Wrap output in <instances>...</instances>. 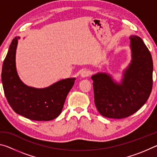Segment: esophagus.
<instances>
[{
	"instance_id": "esophagus-1",
	"label": "esophagus",
	"mask_w": 157,
	"mask_h": 157,
	"mask_svg": "<svg viewBox=\"0 0 157 157\" xmlns=\"http://www.w3.org/2000/svg\"><path fill=\"white\" fill-rule=\"evenodd\" d=\"M90 75V71L88 69H84V71H82L80 75L82 78H86V77H88Z\"/></svg>"
}]
</instances>
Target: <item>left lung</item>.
Wrapping results in <instances>:
<instances>
[{"instance_id":"left-lung-1","label":"left lung","mask_w":157,"mask_h":157,"mask_svg":"<svg viewBox=\"0 0 157 157\" xmlns=\"http://www.w3.org/2000/svg\"><path fill=\"white\" fill-rule=\"evenodd\" d=\"M132 60L121 83L107 73L91 76L94 102L99 113L109 118L132 115L147 102L152 89V55L140 37L129 36Z\"/></svg>"}]
</instances>
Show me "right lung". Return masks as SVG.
<instances>
[{
  "label": "right lung",
  "instance_id": "obj_1",
  "mask_svg": "<svg viewBox=\"0 0 157 157\" xmlns=\"http://www.w3.org/2000/svg\"><path fill=\"white\" fill-rule=\"evenodd\" d=\"M20 36L10 44L2 68L4 93L16 113L33 121H48L59 116L75 78L59 80L46 88L29 86L21 80L16 67V51Z\"/></svg>",
  "mask_w": 157,
  "mask_h": 157
}]
</instances>
